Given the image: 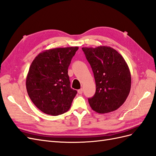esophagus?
<instances>
[{
    "instance_id": "obj_1",
    "label": "esophagus",
    "mask_w": 156,
    "mask_h": 156,
    "mask_svg": "<svg viewBox=\"0 0 156 156\" xmlns=\"http://www.w3.org/2000/svg\"><path fill=\"white\" fill-rule=\"evenodd\" d=\"M82 92H83V89H82V88L78 90V93L79 94H82Z\"/></svg>"
}]
</instances>
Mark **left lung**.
Segmentation results:
<instances>
[{"instance_id": "8db88e82", "label": "left lung", "mask_w": 156, "mask_h": 156, "mask_svg": "<svg viewBox=\"0 0 156 156\" xmlns=\"http://www.w3.org/2000/svg\"><path fill=\"white\" fill-rule=\"evenodd\" d=\"M82 49L92 69L96 85L94 96L88 99L91 108L101 114L117 110L130 91L131 75L125 58L109 46Z\"/></svg>"}]
</instances>
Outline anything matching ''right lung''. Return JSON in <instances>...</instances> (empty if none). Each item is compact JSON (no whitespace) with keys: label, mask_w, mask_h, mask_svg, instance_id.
Segmentation results:
<instances>
[{"label":"right lung","mask_w":156,"mask_h":156,"mask_svg":"<svg viewBox=\"0 0 156 156\" xmlns=\"http://www.w3.org/2000/svg\"><path fill=\"white\" fill-rule=\"evenodd\" d=\"M78 47L54 48L39 53L30 66L26 90L43 113L57 116L70 108L77 91L70 86L68 69Z\"/></svg>","instance_id":"right-lung-1"}]
</instances>
